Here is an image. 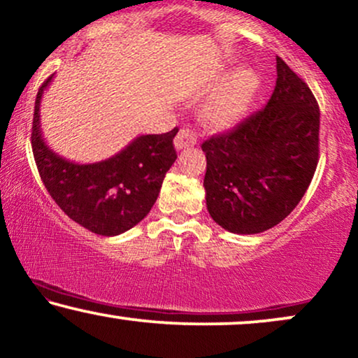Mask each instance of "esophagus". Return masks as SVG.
I'll use <instances>...</instances> for the list:
<instances>
[{"label": "esophagus", "mask_w": 358, "mask_h": 358, "mask_svg": "<svg viewBox=\"0 0 358 358\" xmlns=\"http://www.w3.org/2000/svg\"><path fill=\"white\" fill-rule=\"evenodd\" d=\"M196 143V135H194L193 130L189 129H182L175 137V148L176 150H183V148L193 147Z\"/></svg>", "instance_id": "esophagus-1"}]
</instances>
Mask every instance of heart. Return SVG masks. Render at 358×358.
Returning <instances> with one entry per match:
<instances>
[{"label": "heart", "mask_w": 358, "mask_h": 358, "mask_svg": "<svg viewBox=\"0 0 358 358\" xmlns=\"http://www.w3.org/2000/svg\"><path fill=\"white\" fill-rule=\"evenodd\" d=\"M255 90L251 72L239 71L226 79L221 87L208 99L203 107V117L215 127H228L244 114Z\"/></svg>", "instance_id": "obj_1"}]
</instances>
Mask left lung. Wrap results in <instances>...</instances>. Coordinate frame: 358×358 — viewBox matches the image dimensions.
Segmentation results:
<instances>
[{
	"label": "left lung",
	"instance_id": "obj_1",
	"mask_svg": "<svg viewBox=\"0 0 358 358\" xmlns=\"http://www.w3.org/2000/svg\"><path fill=\"white\" fill-rule=\"evenodd\" d=\"M275 69L268 103L201 145L208 213L234 234H256L279 224L304 196L317 166V101L280 57Z\"/></svg>",
	"mask_w": 358,
	"mask_h": 358
}]
</instances>
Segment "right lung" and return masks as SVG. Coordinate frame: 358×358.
I'll return each instance as SVG.
<instances>
[{
    "label": "right lung",
    "instance_id": "add662e5",
    "mask_svg": "<svg viewBox=\"0 0 358 358\" xmlns=\"http://www.w3.org/2000/svg\"><path fill=\"white\" fill-rule=\"evenodd\" d=\"M52 76L39 87L34 103L31 145L44 187L76 223L101 236L129 231L150 213L166 171L176 160L173 138L166 134L138 135L110 158L76 164L57 155L41 130V99Z\"/></svg>",
    "mask_w": 358,
    "mask_h": 358
}]
</instances>
